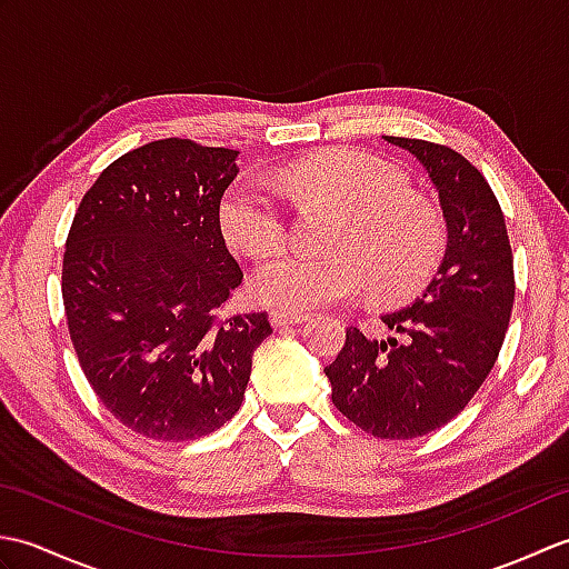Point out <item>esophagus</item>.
<instances>
[{"label":"esophagus","mask_w":569,"mask_h":569,"mask_svg":"<svg viewBox=\"0 0 569 569\" xmlns=\"http://www.w3.org/2000/svg\"><path fill=\"white\" fill-rule=\"evenodd\" d=\"M308 316L303 312H288V310H271V325L273 328H288V325L306 322Z\"/></svg>","instance_id":"34e87169"}]
</instances>
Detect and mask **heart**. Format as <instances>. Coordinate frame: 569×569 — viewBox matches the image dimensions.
<instances>
[{
    "label": "heart",
    "instance_id": "obj_1",
    "mask_svg": "<svg viewBox=\"0 0 569 569\" xmlns=\"http://www.w3.org/2000/svg\"><path fill=\"white\" fill-rule=\"evenodd\" d=\"M281 187L300 202L340 210L325 249L328 257L281 251L263 259L249 281L263 306L308 312L352 298L367 283L379 303H401L428 283L445 251V224L432 204L410 192L396 166L369 153H318L263 176H241L220 200L224 239L261 257L286 237Z\"/></svg>",
    "mask_w": 569,
    "mask_h": 569
}]
</instances>
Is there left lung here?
<instances>
[{
  "label": "left lung",
  "instance_id": "1",
  "mask_svg": "<svg viewBox=\"0 0 569 569\" xmlns=\"http://www.w3.org/2000/svg\"><path fill=\"white\" fill-rule=\"evenodd\" d=\"M426 168L447 222L438 273L410 308L381 320L396 337L347 340L325 377L342 416L381 440H410L450 422L497 361L513 308V253L487 178L442 143L383 137Z\"/></svg>",
  "mask_w": 569,
  "mask_h": 569
}]
</instances>
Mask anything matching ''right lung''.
I'll use <instances>...</instances> for the list:
<instances>
[{
    "label": "right lung",
    "instance_id": "obj_1",
    "mask_svg": "<svg viewBox=\"0 0 569 569\" xmlns=\"http://www.w3.org/2000/svg\"><path fill=\"white\" fill-rule=\"evenodd\" d=\"M234 149L161 139L119 156L84 192L63 253V306L80 367L143 438L186 442L241 401L266 312L222 316L241 283L220 229Z\"/></svg>",
    "mask_w": 569,
    "mask_h": 569
}]
</instances>
